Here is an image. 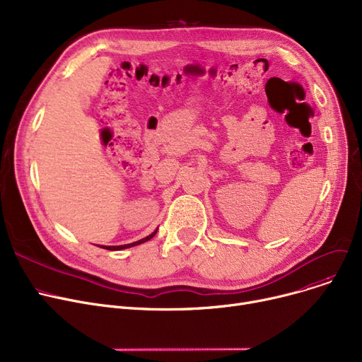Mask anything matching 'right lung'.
Instances as JSON below:
<instances>
[{"label":"right lung","mask_w":362,"mask_h":362,"mask_svg":"<svg viewBox=\"0 0 362 362\" xmlns=\"http://www.w3.org/2000/svg\"><path fill=\"white\" fill-rule=\"evenodd\" d=\"M156 233H157V230H156L154 233H151L149 236H146V238H144V239L138 240V242L127 243V245H119V246H104V250H110V251H119V250H126V248H130V246H135V245H139V243H144V242H146V240L152 239V238L156 236Z\"/></svg>","instance_id":"right-lung-1"}]
</instances>
